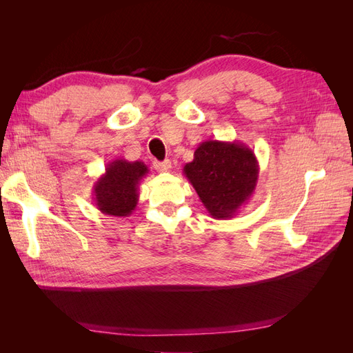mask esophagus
Segmentation results:
<instances>
[{
  "label": "esophagus",
  "instance_id": "obj_1",
  "mask_svg": "<svg viewBox=\"0 0 353 353\" xmlns=\"http://www.w3.org/2000/svg\"><path fill=\"white\" fill-rule=\"evenodd\" d=\"M154 168H156V170H159V172H169L170 168H172V163H170L169 159L163 160V162H157L156 160Z\"/></svg>",
  "mask_w": 353,
  "mask_h": 353
}]
</instances>
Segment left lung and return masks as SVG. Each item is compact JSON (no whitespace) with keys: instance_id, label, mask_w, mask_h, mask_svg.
<instances>
[{"instance_id":"1","label":"left lung","mask_w":353,"mask_h":353,"mask_svg":"<svg viewBox=\"0 0 353 353\" xmlns=\"http://www.w3.org/2000/svg\"><path fill=\"white\" fill-rule=\"evenodd\" d=\"M203 206L215 219H230L254 193L259 165L252 148L240 141H203L193 162L183 169Z\"/></svg>"}]
</instances>
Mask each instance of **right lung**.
<instances>
[{
    "label": "right lung",
    "mask_w": 353,
    "mask_h": 353,
    "mask_svg": "<svg viewBox=\"0 0 353 353\" xmlns=\"http://www.w3.org/2000/svg\"><path fill=\"white\" fill-rule=\"evenodd\" d=\"M147 174L148 168L140 160L135 162H128L125 159L112 160L105 166V172L94 184V205L104 215L130 216L140 197L138 185Z\"/></svg>",
    "instance_id": "right-lung-1"
}]
</instances>
